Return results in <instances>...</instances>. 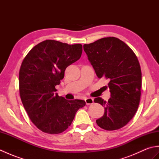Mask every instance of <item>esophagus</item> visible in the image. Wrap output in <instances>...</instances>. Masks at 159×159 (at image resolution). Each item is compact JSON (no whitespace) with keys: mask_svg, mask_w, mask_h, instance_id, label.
<instances>
[{"mask_svg":"<svg viewBox=\"0 0 159 159\" xmlns=\"http://www.w3.org/2000/svg\"><path fill=\"white\" fill-rule=\"evenodd\" d=\"M85 101L87 105H89V104H92L93 103V100L92 98H86L85 99Z\"/></svg>","mask_w":159,"mask_h":159,"instance_id":"34e87169","label":"esophagus"}]
</instances>
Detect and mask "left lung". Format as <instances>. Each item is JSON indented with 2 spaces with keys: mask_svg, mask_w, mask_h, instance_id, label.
Listing matches in <instances>:
<instances>
[{
  "mask_svg": "<svg viewBox=\"0 0 159 159\" xmlns=\"http://www.w3.org/2000/svg\"><path fill=\"white\" fill-rule=\"evenodd\" d=\"M83 48L97 76L109 80V100L100 97L94 99L105 109L96 123L106 130L120 129L133 119L139 105L141 71L139 61L126 43L115 37L84 44Z\"/></svg>",
  "mask_w": 159,
  "mask_h": 159,
  "instance_id": "obj_1",
  "label": "left lung"
}]
</instances>
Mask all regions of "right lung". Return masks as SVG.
Returning a JSON list of instances; mask_svg holds the SVG:
<instances>
[{
	"label": "right lung",
	"instance_id": "obj_1",
	"mask_svg": "<svg viewBox=\"0 0 159 159\" xmlns=\"http://www.w3.org/2000/svg\"><path fill=\"white\" fill-rule=\"evenodd\" d=\"M80 43L70 45L47 39L30 50L20 66L19 92L23 106L36 127L43 133L57 134L68 128L82 100H67L55 93L67 66L79 60Z\"/></svg>",
	"mask_w": 159,
	"mask_h": 159
}]
</instances>
